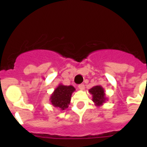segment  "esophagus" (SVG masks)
Instances as JSON below:
<instances>
[{
    "label": "esophagus",
    "instance_id": "34e87169",
    "mask_svg": "<svg viewBox=\"0 0 147 147\" xmlns=\"http://www.w3.org/2000/svg\"><path fill=\"white\" fill-rule=\"evenodd\" d=\"M78 88H79L80 90H83L85 89V85H83V84H81V85H79Z\"/></svg>",
    "mask_w": 147,
    "mask_h": 147
}]
</instances>
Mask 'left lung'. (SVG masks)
I'll list each match as a JSON object with an SVG mask.
<instances>
[{"label": "left lung", "instance_id": "obj_1", "mask_svg": "<svg viewBox=\"0 0 147 147\" xmlns=\"http://www.w3.org/2000/svg\"><path fill=\"white\" fill-rule=\"evenodd\" d=\"M89 93L92 95V101L96 107L102 106L107 100L105 90L101 85H96L90 88L89 90Z\"/></svg>", "mask_w": 147, "mask_h": 147}]
</instances>
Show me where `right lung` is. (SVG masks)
Here are the masks:
<instances>
[{
	"instance_id": "add662e5",
	"label": "right lung",
	"mask_w": 147,
	"mask_h": 147,
	"mask_svg": "<svg viewBox=\"0 0 147 147\" xmlns=\"http://www.w3.org/2000/svg\"><path fill=\"white\" fill-rule=\"evenodd\" d=\"M75 88L72 85H63L59 84L50 96L51 104L61 111L68 107L72 93L75 91Z\"/></svg>"
}]
</instances>
